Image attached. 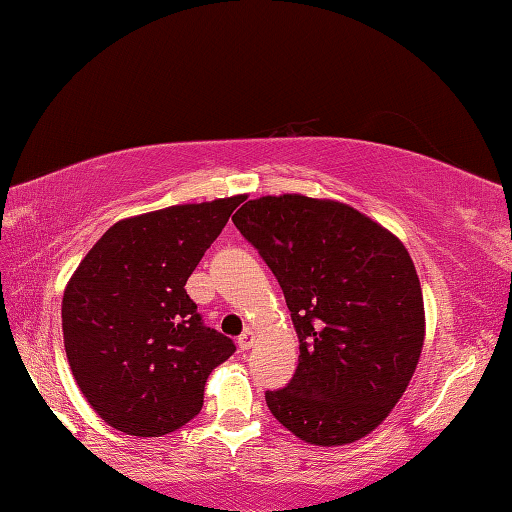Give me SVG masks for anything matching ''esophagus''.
<instances>
[{
	"label": "esophagus",
	"instance_id": "34e87169",
	"mask_svg": "<svg viewBox=\"0 0 512 512\" xmlns=\"http://www.w3.org/2000/svg\"><path fill=\"white\" fill-rule=\"evenodd\" d=\"M255 341H257V334L253 332V329H246V332L239 336L237 343H239L241 350H250L255 345Z\"/></svg>",
	"mask_w": 512,
	"mask_h": 512
}]
</instances>
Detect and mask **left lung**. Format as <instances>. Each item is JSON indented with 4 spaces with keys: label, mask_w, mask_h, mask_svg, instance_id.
I'll list each match as a JSON object with an SVG mask.
<instances>
[{
    "label": "left lung",
    "mask_w": 512,
    "mask_h": 512,
    "mask_svg": "<svg viewBox=\"0 0 512 512\" xmlns=\"http://www.w3.org/2000/svg\"><path fill=\"white\" fill-rule=\"evenodd\" d=\"M232 221L280 282L300 341L296 375L266 393L268 409L309 445L357 443L420 361L424 302L409 250L332 198H253Z\"/></svg>",
    "instance_id": "8db88e82"
}]
</instances>
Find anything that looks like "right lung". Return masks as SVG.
Here are the masks:
<instances>
[{"mask_svg": "<svg viewBox=\"0 0 512 512\" xmlns=\"http://www.w3.org/2000/svg\"><path fill=\"white\" fill-rule=\"evenodd\" d=\"M244 194L128 216L81 259L63 293L72 375L99 418L158 438L203 409L235 343L201 323L185 284Z\"/></svg>", "mask_w": 512, "mask_h": 512, "instance_id": "right-lung-1", "label": "right lung"}]
</instances>
